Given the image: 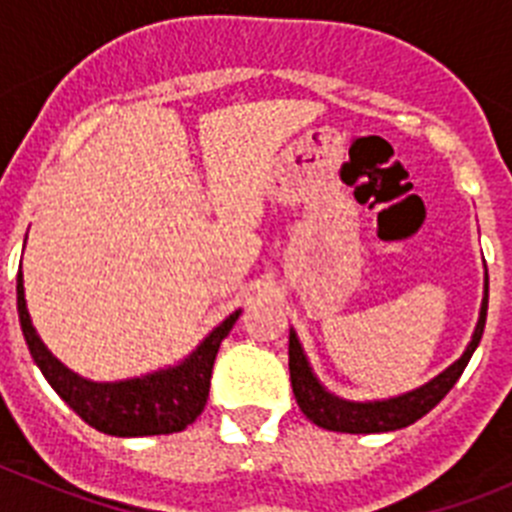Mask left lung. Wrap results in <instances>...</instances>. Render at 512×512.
Returning a JSON list of instances; mask_svg holds the SVG:
<instances>
[{
  "label": "left lung",
  "mask_w": 512,
  "mask_h": 512,
  "mask_svg": "<svg viewBox=\"0 0 512 512\" xmlns=\"http://www.w3.org/2000/svg\"><path fill=\"white\" fill-rule=\"evenodd\" d=\"M487 297H490V277L485 282V300H482V312H479V323L474 330L472 343L467 346L464 356L438 374L433 382L423 384L420 390L408 392L402 397H392L384 402H346L338 397L328 395L318 384V379L312 377L310 366H307L302 346L297 341L295 333H289V377H292V392L297 397V405L302 413L320 428L338 433H384L397 431L405 425L415 423L423 418L425 413H431L443 397L449 395V390L459 382L461 372L467 369L469 359H472L474 348L482 341L487 320Z\"/></svg>",
  "instance_id": "1"
}]
</instances>
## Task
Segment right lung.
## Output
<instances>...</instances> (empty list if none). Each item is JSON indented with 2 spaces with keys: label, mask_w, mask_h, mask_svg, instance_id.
I'll return each instance as SVG.
<instances>
[{
  "label": "right lung",
  "mask_w": 512,
  "mask_h": 512,
  "mask_svg": "<svg viewBox=\"0 0 512 512\" xmlns=\"http://www.w3.org/2000/svg\"><path fill=\"white\" fill-rule=\"evenodd\" d=\"M17 312H20L27 348L53 390L69 402L81 420H87L92 428L110 436H161V433L184 431L189 423L200 418L210 395L217 348L241 315L233 312L228 320H223L176 369L156 372L143 379H128V382L94 384L71 374L43 346L27 315L22 271L17 274Z\"/></svg>",
  "instance_id": "1"
}]
</instances>
